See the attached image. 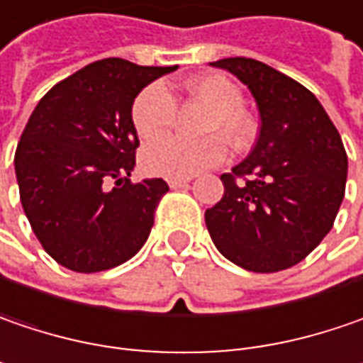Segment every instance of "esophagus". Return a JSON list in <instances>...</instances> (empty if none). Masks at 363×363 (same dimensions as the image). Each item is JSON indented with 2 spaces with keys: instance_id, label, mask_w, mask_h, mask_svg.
<instances>
[{
  "instance_id": "obj_1",
  "label": "esophagus",
  "mask_w": 363,
  "mask_h": 363,
  "mask_svg": "<svg viewBox=\"0 0 363 363\" xmlns=\"http://www.w3.org/2000/svg\"><path fill=\"white\" fill-rule=\"evenodd\" d=\"M191 182V179H170L168 181V186L170 189H181V186H186Z\"/></svg>"
}]
</instances>
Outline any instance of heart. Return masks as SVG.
Segmentation results:
<instances>
[{"mask_svg":"<svg viewBox=\"0 0 363 363\" xmlns=\"http://www.w3.org/2000/svg\"><path fill=\"white\" fill-rule=\"evenodd\" d=\"M189 96L209 106L203 121V133H220L234 147L250 141L255 123L242 108L245 98L240 88L222 74L193 77L184 84ZM177 100L164 84H150L133 102L131 121L138 135L145 141L162 138L174 123ZM222 137V138H223ZM219 135H209L199 141L179 138L158 139L141 154V166L147 174L164 179H191L225 160V143Z\"/></svg>","mask_w":363,"mask_h":363,"instance_id":"heart-1","label":"heart"}]
</instances>
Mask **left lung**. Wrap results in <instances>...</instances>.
I'll use <instances>...</instances> for the list:
<instances>
[{
    "instance_id": "8db88e82",
    "label": "left lung",
    "mask_w": 363,
    "mask_h": 363,
    "mask_svg": "<svg viewBox=\"0 0 363 363\" xmlns=\"http://www.w3.org/2000/svg\"><path fill=\"white\" fill-rule=\"evenodd\" d=\"M211 65L250 90L261 131L245 160L222 174L224 197L205 211V224L234 265L284 271L304 261L333 228L347 181L343 141L323 104L296 79L246 57Z\"/></svg>"
}]
</instances>
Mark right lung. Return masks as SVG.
Instances as JSON below:
<instances>
[{"mask_svg": "<svg viewBox=\"0 0 363 363\" xmlns=\"http://www.w3.org/2000/svg\"><path fill=\"white\" fill-rule=\"evenodd\" d=\"M174 67L102 59L40 98L16 150L20 201L38 242L59 265L96 273L145 245L168 184L131 182L138 94Z\"/></svg>", "mask_w": 363, "mask_h": 363, "instance_id": "obj_1", "label": "right lung"}]
</instances>
